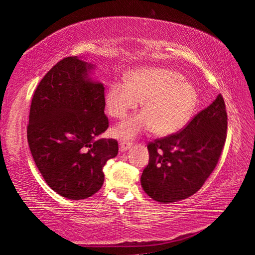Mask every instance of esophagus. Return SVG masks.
<instances>
[{"label":"esophagus","mask_w":255,"mask_h":255,"mask_svg":"<svg viewBox=\"0 0 255 255\" xmlns=\"http://www.w3.org/2000/svg\"><path fill=\"white\" fill-rule=\"evenodd\" d=\"M132 143H130V141H126V140H120L119 143V146H120V149L123 150V152H125V150H127L128 148H130Z\"/></svg>","instance_id":"1"}]
</instances>
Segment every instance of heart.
I'll list each match as a JSON object with an SVG mask.
<instances>
[{
    "mask_svg": "<svg viewBox=\"0 0 255 255\" xmlns=\"http://www.w3.org/2000/svg\"><path fill=\"white\" fill-rule=\"evenodd\" d=\"M144 100V110L120 123L115 133L130 139L153 128L157 135H171L185 126L198 102V94L183 76L166 68L147 67L130 73L126 81L109 85L106 106L114 118H124Z\"/></svg>",
    "mask_w": 255,
    "mask_h": 255,
    "instance_id": "obj_1",
    "label": "heart"
}]
</instances>
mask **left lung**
Here are the masks:
<instances>
[{
	"mask_svg": "<svg viewBox=\"0 0 255 255\" xmlns=\"http://www.w3.org/2000/svg\"><path fill=\"white\" fill-rule=\"evenodd\" d=\"M226 136V106L218 94L183 129L149 141V162L140 178L144 191L163 204L192 196L217 165Z\"/></svg>",
	"mask_w": 255,
	"mask_h": 255,
	"instance_id": "1",
	"label": "left lung"
}]
</instances>
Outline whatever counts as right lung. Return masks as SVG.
Here are the masks:
<instances>
[{"mask_svg":"<svg viewBox=\"0 0 255 255\" xmlns=\"http://www.w3.org/2000/svg\"><path fill=\"white\" fill-rule=\"evenodd\" d=\"M92 65L65 57L42 77L33 93L27 138L34 163L58 195L81 200L98 192L103 166L118 154V141L98 136L107 130L105 88L89 80Z\"/></svg>","mask_w":255,"mask_h":255,"instance_id":"right-lung-1","label":"right lung"}]
</instances>
